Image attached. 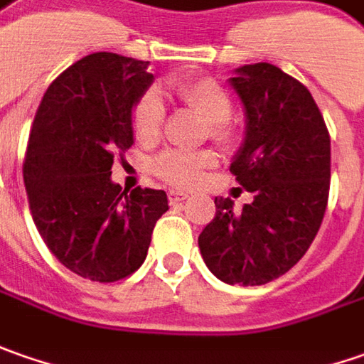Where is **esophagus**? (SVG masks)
Returning <instances> with one entry per match:
<instances>
[{
  "label": "esophagus",
  "instance_id": "esophagus-1",
  "mask_svg": "<svg viewBox=\"0 0 364 364\" xmlns=\"http://www.w3.org/2000/svg\"><path fill=\"white\" fill-rule=\"evenodd\" d=\"M189 193H185V191H179V189H171L169 191V201L171 203H179L183 199H187Z\"/></svg>",
  "mask_w": 364,
  "mask_h": 364
}]
</instances>
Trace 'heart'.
I'll return each mask as SVG.
<instances>
[{
    "label": "heart",
    "instance_id": "heart-1",
    "mask_svg": "<svg viewBox=\"0 0 364 364\" xmlns=\"http://www.w3.org/2000/svg\"><path fill=\"white\" fill-rule=\"evenodd\" d=\"M175 95L187 107H191L209 124V134L228 143L232 139L230 119L233 114V100L230 92L213 78H195L177 82L173 86ZM165 120V105L155 90H146L131 108V129L139 143L151 144L161 136ZM215 157L211 153L193 151H167L157 159L155 171L159 177L177 187H191L201 179L203 169L211 167Z\"/></svg>",
    "mask_w": 364,
    "mask_h": 364
}]
</instances>
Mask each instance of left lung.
Listing matches in <instances>:
<instances>
[{"instance_id": "left-lung-1", "label": "left lung", "mask_w": 364, "mask_h": 364, "mask_svg": "<svg viewBox=\"0 0 364 364\" xmlns=\"http://www.w3.org/2000/svg\"><path fill=\"white\" fill-rule=\"evenodd\" d=\"M230 84L245 108V139L230 171L254 201L233 211L232 199L215 197L199 250L221 282L262 286L296 266L318 233L331 136L306 86L278 66L247 64Z\"/></svg>"}]
</instances>
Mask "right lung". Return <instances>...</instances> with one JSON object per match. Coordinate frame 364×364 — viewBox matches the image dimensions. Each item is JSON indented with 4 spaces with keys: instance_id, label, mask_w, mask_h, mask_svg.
<instances>
[{
    "instance_id": "obj_1",
    "label": "right lung",
    "mask_w": 364,
    "mask_h": 364,
    "mask_svg": "<svg viewBox=\"0 0 364 364\" xmlns=\"http://www.w3.org/2000/svg\"><path fill=\"white\" fill-rule=\"evenodd\" d=\"M149 62L96 52L64 70L33 119L23 185L33 223L70 272L117 282L141 268L157 220L169 209L161 189L112 183L114 157L131 149V108L151 86Z\"/></svg>"
}]
</instances>
